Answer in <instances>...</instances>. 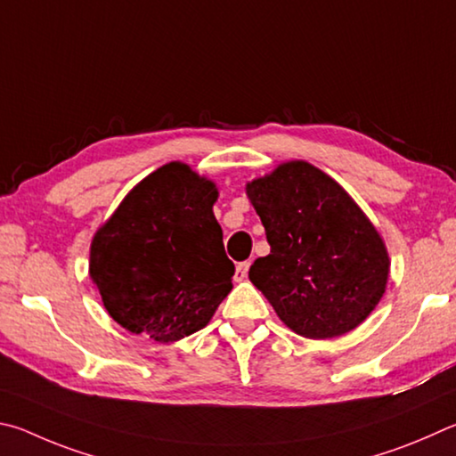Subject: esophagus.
<instances>
[{
  "mask_svg": "<svg viewBox=\"0 0 456 456\" xmlns=\"http://www.w3.org/2000/svg\"><path fill=\"white\" fill-rule=\"evenodd\" d=\"M248 268H250V262H240V265H236L234 281H236V282L246 281V276H248Z\"/></svg>",
  "mask_w": 456,
  "mask_h": 456,
  "instance_id": "1",
  "label": "esophagus"
}]
</instances>
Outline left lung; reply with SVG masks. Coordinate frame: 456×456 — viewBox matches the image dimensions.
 <instances>
[{
    "label": "left lung",
    "mask_w": 456,
    "mask_h": 456,
    "mask_svg": "<svg viewBox=\"0 0 456 456\" xmlns=\"http://www.w3.org/2000/svg\"><path fill=\"white\" fill-rule=\"evenodd\" d=\"M270 254L250 282L305 338H337L362 324L387 290L390 258L377 226L321 167L290 159L246 183Z\"/></svg>",
    "instance_id": "left-lung-1"
}]
</instances>
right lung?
I'll use <instances>...</instances> for the list:
<instances>
[{
    "label": "right lung",
    "instance_id": "right-lung-1",
    "mask_svg": "<svg viewBox=\"0 0 456 456\" xmlns=\"http://www.w3.org/2000/svg\"><path fill=\"white\" fill-rule=\"evenodd\" d=\"M216 200L214 180L170 162L135 183L95 230L90 278L122 329L175 342L212 321L234 276Z\"/></svg>",
    "mask_w": 456,
    "mask_h": 456
}]
</instances>
